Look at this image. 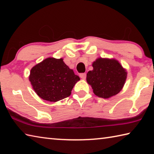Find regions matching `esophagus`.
Listing matches in <instances>:
<instances>
[{"instance_id":"1","label":"esophagus","mask_w":154,"mask_h":154,"mask_svg":"<svg viewBox=\"0 0 154 154\" xmlns=\"http://www.w3.org/2000/svg\"><path fill=\"white\" fill-rule=\"evenodd\" d=\"M79 76L81 78H82V79H85V78H86V73H81L79 75Z\"/></svg>"}]
</instances>
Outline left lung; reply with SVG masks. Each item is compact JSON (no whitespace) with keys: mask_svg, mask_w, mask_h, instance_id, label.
<instances>
[{"mask_svg":"<svg viewBox=\"0 0 154 154\" xmlns=\"http://www.w3.org/2000/svg\"><path fill=\"white\" fill-rule=\"evenodd\" d=\"M94 69L87 73V82L98 97L108 98L123 88L127 72L116 60L98 58L93 62Z\"/></svg>","mask_w":154,"mask_h":154,"instance_id":"obj_1","label":"left lung"}]
</instances>
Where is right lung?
<instances>
[{
  "label": "right lung",
  "instance_id": "add662e5",
  "mask_svg": "<svg viewBox=\"0 0 154 154\" xmlns=\"http://www.w3.org/2000/svg\"><path fill=\"white\" fill-rule=\"evenodd\" d=\"M80 79L63 62L49 58L35 65L29 80L37 95L43 100L56 102L71 95L73 86Z\"/></svg>",
  "mask_w": 154,
  "mask_h": 154
}]
</instances>
